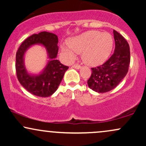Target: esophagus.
Masks as SVG:
<instances>
[{"instance_id": "obj_1", "label": "esophagus", "mask_w": 146, "mask_h": 146, "mask_svg": "<svg viewBox=\"0 0 146 146\" xmlns=\"http://www.w3.org/2000/svg\"><path fill=\"white\" fill-rule=\"evenodd\" d=\"M72 67L76 68V69H80V68H81V66H80V64H73V66H72Z\"/></svg>"}]
</instances>
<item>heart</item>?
Here are the masks:
<instances>
[{"mask_svg":"<svg viewBox=\"0 0 146 146\" xmlns=\"http://www.w3.org/2000/svg\"><path fill=\"white\" fill-rule=\"evenodd\" d=\"M68 44L61 46L62 54L65 60L73 61L76 53H81L85 63L98 65L106 60L113 46V38L110 33L98 31H88L72 38Z\"/></svg>","mask_w":146,"mask_h":146,"instance_id":"obj_1","label":"heart"}]
</instances>
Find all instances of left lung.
I'll list each match as a JSON object with an SVG mask.
<instances>
[{
  "label": "left lung",
  "mask_w": 146,
  "mask_h": 146,
  "mask_svg": "<svg viewBox=\"0 0 146 146\" xmlns=\"http://www.w3.org/2000/svg\"><path fill=\"white\" fill-rule=\"evenodd\" d=\"M115 48L111 57L102 65L91 68L92 73L87 81L90 89L106 93L115 88L124 78L130 62V46L128 42L113 30Z\"/></svg>",
  "instance_id": "left-lung-1"
}]
</instances>
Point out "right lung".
<instances>
[{
  "mask_svg": "<svg viewBox=\"0 0 146 146\" xmlns=\"http://www.w3.org/2000/svg\"><path fill=\"white\" fill-rule=\"evenodd\" d=\"M58 38L56 34L42 31L33 34L22 42L16 55V71L21 84L31 94L42 98L51 96L58 88L64 73L68 66L56 60L58 53ZM36 44H42L47 48L50 61L40 75L31 76L26 71L23 57L26 50Z\"/></svg>",
  "mask_w": 146,
  "mask_h": 146,
  "instance_id": "1",
  "label": "right lung"
}]
</instances>
